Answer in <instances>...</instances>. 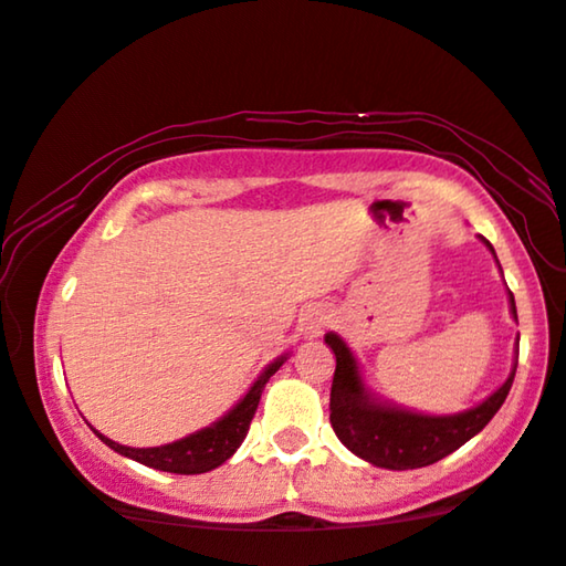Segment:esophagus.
<instances>
[{"mask_svg": "<svg viewBox=\"0 0 566 566\" xmlns=\"http://www.w3.org/2000/svg\"><path fill=\"white\" fill-rule=\"evenodd\" d=\"M327 324H329V312L324 306L306 308V314L301 316V329H304L306 337H319Z\"/></svg>", "mask_w": 566, "mask_h": 566, "instance_id": "obj_1", "label": "esophagus"}]
</instances>
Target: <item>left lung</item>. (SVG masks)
Instances as JSON below:
<instances>
[{"mask_svg":"<svg viewBox=\"0 0 566 566\" xmlns=\"http://www.w3.org/2000/svg\"><path fill=\"white\" fill-rule=\"evenodd\" d=\"M510 306H513L517 319L513 293H510ZM324 343L332 347L337 360L329 394L332 430L355 455L381 469H422L459 451L467 440L474 438L479 430H484L486 422L497 415L515 378V374H510L507 381L490 399H484L482 405L469 409V412L451 417L415 415L407 412V409L384 407L370 399L368 391L363 389L353 353L347 350L343 339L337 335H327Z\"/></svg>","mask_w":566,"mask_h":566,"instance_id":"obj_1","label":"left lung"}]
</instances>
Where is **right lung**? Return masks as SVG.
Masks as SVG:
<instances>
[{"instance_id": "obj_1", "label": "right lung", "mask_w": 566, "mask_h": 566, "mask_svg": "<svg viewBox=\"0 0 566 566\" xmlns=\"http://www.w3.org/2000/svg\"><path fill=\"white\" fill-rule=\"evenodd\" d=\"M281 366H283V358L270 363L265 374L254 381L252 389L247 391V397L239 401V405L231 409L223 420H219L206 430H198L196 436L177 440V443L159 446V448H128V446L115 443L111 438L99 436L97 430L95 432L105 446L113 448V451H118L120 455H128V459L144 463V467L172 471V474H206V471L221 467L223 461L231 459L237 448L242 446V440L247 438V430H250L252 417L258 412L262 389H265L270 376H273Z\"/></svg>"}]
</instances>
